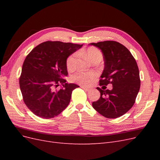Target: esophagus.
<instances>
[{
  "instance_id": "esophagus-1",
  "label": "esophagus",
  "mask_w": 160,
  "mask_h": 160,
  "mask_svg": "<svg viewBox=\"0 0 160 160\" xmlns=\"http://www.w3.org/2000/svg\"><path fill=\"white\" fill-rule=\"evenodd\" d=\"M81 88L82 89H83L85 91H89L90 90L89 88H85V87H84V86H81Z\"/></svg>"
}]
</instances>
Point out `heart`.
Wrapping results in <instances>:
<instances>
[{
	"mask_svg": "<svg viewBox=\"0 0 160 160\" xmlns=\"http://www.w3.org/2000/svg\"><path fill=\"white\" fill-rule=\"evenodd\" d=\"M78 54L86 56L91 61L93 62H99L103 59L102 52L95 47H89L85 50L78 52ZM77 56L78 55H77V53H72L67 58L66 65L68 70L73 71L75 69L77 61ZM96 77L97 75L95 72L79 71L71 76V80L80 85L88 86L93 81Z\"/></svg>",
	"mask_w": 160,
	"mask_h": 160,
	"instance_id": "b5f03b06",
	"label": "heart"
}]
</instances>
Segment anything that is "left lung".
I'll use <instances>...</instances> for the list:
<instances>
[{
	"label": "left lung",
	"mask_w": 160,
	"mask_h": 160,
	"mask_svg": "<svg viewBox=\"0 0 160 160\" xmlns=\"http://www.w3.org/2000/svg\"><path fill=\"white\" fill-rule=\"evenodd\" d=\"M90 45L100 49L104 58L105 67L99 85H113L111 90L97 88L101 93L100 98L92 103V105L105 118L121 117L133 107L139 91L137 62L127 48L117 41H105Z\"/></svg>",
	"instance_id": "left-lung-1"
}]
</instances>
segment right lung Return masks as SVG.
Segmentation results:
<instances>
[{"label": "right lung", "instance_id": "add662e5", "mask_svg": "<svg viewBox=\"0 0 160 160\" xmlns=\"http://www.w3.org/2000/svg\"><path fill=\"white\" fill-rule=\"evenodd\" d=\"M83 45L45 41L35 47L24 61L19 78L22 99L37 116L51 119L68 106L72 91L79 86L67 83V59ZM60 84L61 89L57 90Z\"/></svg>", "mask_w": 160, "mask_h": 160}]
</instances>
